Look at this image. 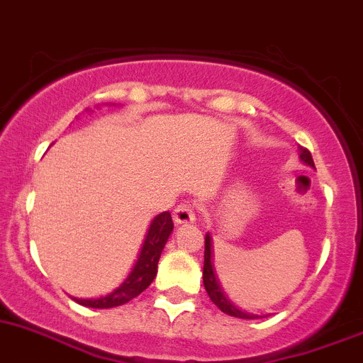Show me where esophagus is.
Instances as JSON below:
<instances>
[{
  "label": "esophagus",
  "instance_id": "1",
  "mask_svg": "<svg viewBox=\"0 0 363 363\" xmlns=\"http://www.w3.org/2000/svg\"><path fill=\"white\" fill-rule=\"evenodd\" d=\"M173 220L177 225H186V223L196 222V215H194L192 206L190 204H180V206L174 208Z\"/></svg>",
  "mask_w": 363,
  "mask_h": 363
}]
</instances>
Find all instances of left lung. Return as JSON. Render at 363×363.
<instances>
[{
  "mask_svg": "<svg viewBox=\"0 0 363 363\" xmlns=\"http://www.w3.org/2000/svg\"><path fill=\"white\" fill-rule=\"evenodd\" d=\"M298 159H301L302 164H306V166L315 169V162H313V157L309 154V150L298 147ZM203 283L213 304H215L220 311L225 313V315L234 316V318H242V320H257V318H264V316H269V315L262 316V315H255V313L245 311V309H241L239 306H236L233 301H230L229 295H227L225 290H223L222 283H220L218 276H216L215 267H213V242H211V236H209V233H206V238H204Z\"/></svg>",
  "mask_w": 363,
  "mask_h": 363,
  "instance_id": "obj_1",
  "label": "left lung"
}]
</instances>
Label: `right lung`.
Instances as JSON below:
<instances>
[{"mask_svg":"<svg viewBox=\"0 0 363 363\" xmlns=\"http://www.w3.org/2000/svg\"><path fill=\"white\" fill-rule=\"evenodd\" d=\"M173 233V220H171L169 211H164L157 215L150 222L147 230L143 245H141L140 255H138L136 264L130 269L129 276L113 290V292L101 295L98 298H77L71 297L74 302L85 308L94 309H108L115 306H122L129 302L130 298L138 297L143 290L150 286L157 276V264H159L160 253L166 246L167 239Z\"/></svg>","mask_w":363,"mask_h":363,"instance_id":"1","label":"right lung"}]
</instances>
